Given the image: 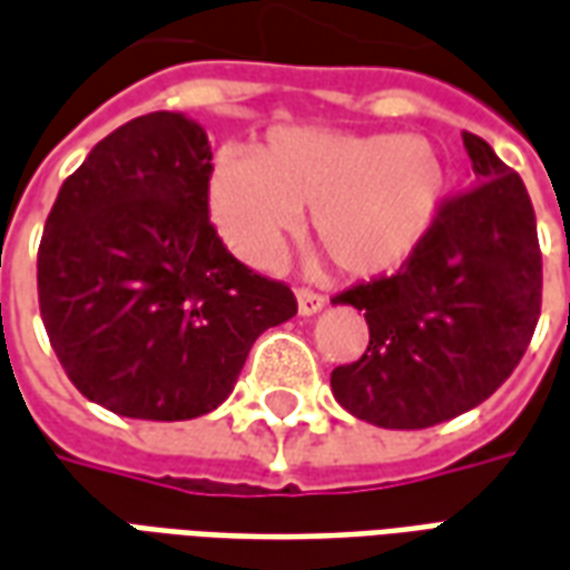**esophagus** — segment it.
<instances>
[{"mask_svg": "<svg viewBox=\"0 0 570 570\" xmlns=\"http://www.w3.org/2000/svg\"><path fill=\"white\" fill-rule=\"evenodd\" d=\"M322 306H325V297H322V294L309 292V288H297V313H301V316H316Z\"/></svg>", "mask_w": 570, "mask_h": 570, "instance_id": "34e87169", "label": "esophagus"}]
</instances>
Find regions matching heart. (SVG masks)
Segmentation results:
<instances>
[{
    "label": "heart",
    "instance_id": "1",
    "mask_svg": "<svg viewBox=\"0 0 570 570\" xmlns=\"http://www.w3.org/2000/svg\"><path fill=\"white\" fill-rule=\"evenodd\" d=\"M448 165L423 135H350L282 125L257 153L224 147L208 171V212L242 261L269 264L309 208V229L346 276L405 264L442 212Z\"/></svg>",
    "mask_w": 570,
    "mask_h": 570
}]
</instances>
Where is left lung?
<instances>
[{
  "label": "left lung",
  "mask_w": 570,
  "mask_h": 570,
  "mask_svg": "<svg viewBox=\"0 0 570 570\" xmlns=\"http://www.w3.org/2000/svg\"><path fill=\"white\" fill-rule=\"evenodd\" d=\"M475 187L442 205L395 276L334 297L365 313L368 350L331 371L353 417L426 430L482 405L524 356L540 316L543 261L522 177L463 131Z\"/></svg>",
  "instance_id": "left-lung-1"
}]
</instances>
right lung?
I'll list each match as a JSON object with an SVG mask.
<instances>
[{
	"mask_svg": "<svg viewBox=\"0 0 570 570\" xmlns=\"http://www.w3.org/2000/svg\"><path fill=\"white\" fill-rule=\"evenodd\" d=\"M212 147L184 112L137 116L60 187L39 245V309L72 386L112 414L193 421L254 341L297 313L208 224Z\"/></svg>",
	"mask_w": 570,
	"mask_h": 570,
	"instance_id": "right-lung-1",
	"label": "right lung"
}]
</instances>
